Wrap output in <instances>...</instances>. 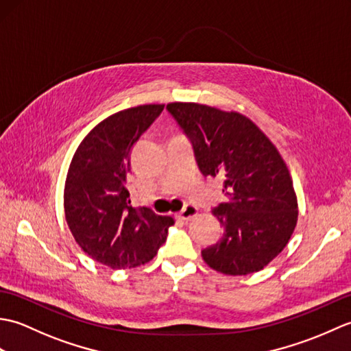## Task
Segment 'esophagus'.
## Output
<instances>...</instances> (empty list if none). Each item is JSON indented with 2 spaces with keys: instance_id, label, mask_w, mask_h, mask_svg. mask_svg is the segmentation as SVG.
<instances>
[{
  "instance_id": "34e87169",
  "label": "esophagus",
  "mask_w": 351,
  "mask_h": 351,
  "mask_svg": "<svg viewBox=\"0 0 351 351\" xmlns=\"http://www.w3.org/2000/svg\"><path fill=\"white\" fill-rule=\"evenodd\" d=\"M197 214H199L197 206L187 205L182 211H180V213L176 214V217L180 219V220H184V221H190V220H193L195 217H197Z\"/></svg>"
}]
</instances>
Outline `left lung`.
<instances>
[{"label": "left lung", "instance_id": "obj_1", "mask_svg": "<svg viewBox=\"0 0 351 351\" xmlns=\"http://www.w3.org/2000/svg\"><path fill=\"white\" fill-rule=\"evenodd\" d=\"M167 110L195 146L204 175L223 176L229 200L214 208L223 235L202 258L213 270L243 276L263 270L285 249L299 217L289 170L271 140L237 111L197 102Z\"/></svg>", "mask_w": 351, "mask_h": 351}]
</instances>
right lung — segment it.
<instances>
[{"label": "right lung", "mask_w": 351, "mask_h": 351, "mask_svg": "<svg viewBox=\"0 0 351 351\" xmlns=\"http://www.w3.org/2000/svg\"><path fill=\"white\" fill-rule=\"evenodd\" d=\"M162 108L146 104L104 119L77 147L66 176L63 206L72 237L113 270L149 263L175 223L145 206L134 210L126 190L131 149Z\"/></svg>", "instance_id": "obj_1"}]
</instances>
